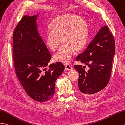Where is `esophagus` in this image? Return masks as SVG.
Instances as JSON below:
<instances>
[{
    "label": "esophagus",
    "instance_id": "obj_1",
    "mask_svg": "<svg viewBox=\"0 0 125 125\" xmlns=\"http://www.w3.org/2000/svg\"><path fill=\"white\" fill-rule=\"evenodd\" d=\"M73 69V67L71 65H70V64H65V69L66 70H71Z\"/></svg>",
    "mask_w": 125,
    "mask_h": 125
}]
</instances>
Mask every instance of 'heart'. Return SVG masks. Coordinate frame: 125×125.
<instances>
[{
    "label": "heart",
    "instance_id": "heart-1",
    "mask_svg": "<svg viewBox=\"0 0 125 125\" xmlns=\"http://www.w3.org/2000/svg\"><path fill=\"white\" fill-rule=\"evenodd\" d=\"M51 31L46 32L45 45L51 51H55L53 55L55 61L67 63L70 62L75 53L82 50L85 45L88 27L85 20L71 13H66L56 17L50 24Z\"/></svg>",
    "mask_w": 125,
    "mask_h": 125
}]
</instances>
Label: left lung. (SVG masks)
Returning a JSON list of instances; mask_svg holds the SVG:
<instances>
[{
  "mask_svg": "<svg viewBox=\"0 0 125 125\" xmlns=\"http://www.w3.org/2000/svg\"><path fill=\"white\" fill-rule=\"evenodd\" d=\"M115 53L114 37L108 26H104L83 53L76 57L89 67L74 65L79 72L78 87L83 95L93 94L105 87L111 77L113 58Z\"/></svg>",
  "mask_w": 125,
  "mask_h": 125,
  "instance_id": "left-lung-1",
  "label": "left lung"
}]
</instances>
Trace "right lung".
Masks as SVG:
<instances>
[{
  "label": "right lung",
  "mask_w": 125,
  "mask_h": 125,
  "mask_svg": "<svg viewBox=\"0 0 125 125\" xmlns=\"http://www.w3.org/2000/svg\"><path fill=\"white\" fill-rule=\"evenodd\" d=\"M37 16L25 15L17 24L13 32V56L16 76L25 91L42 103L53 97L56 80L65 67L56 62L45 68L52 56L38 32Z\"/></svg>",
  "instance_id": "obj_1"
}]
</instances>
